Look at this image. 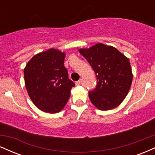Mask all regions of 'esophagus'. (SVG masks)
Segmentation results:
<instances>
[{"instance_id":"esophagus-1","label":"esophagus","mask_w":155,"mask_h":155,"mask_svg":"<svg viewBox=\"0 0 155 155\" xmlns=\"http://www.w3.org/2000/svg\"><path fill=\"white\" fill-rule=\"evenodd\" d=\"M81 79L79 80V81H76V86H79V85L81 84Z\"/></svg>"}]
</instances>
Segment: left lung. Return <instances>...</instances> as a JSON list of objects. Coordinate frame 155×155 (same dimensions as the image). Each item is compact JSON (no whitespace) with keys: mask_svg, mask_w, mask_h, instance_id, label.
I'll use <instances>...</instances> for the list:
<instances>
[{"mask_svg":"<svg viewBox=\"0 0 155 155\" xmlns=\"http://www.w3.org/2000/svg\"><path fill=\"white\" fill-rule=\"evenodd\" d=\"M79 51L93 68L97 78L96 87L89 92L92 104L103 111L116 108L125 98L132 84L129 59L116 48L101 43Z\"/></svg>","mask_w":155,"mask_h":155,"instance_id":"8db88e82","label":"left lung"}]
</instances>
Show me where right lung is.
Here are the masks:
<instances>
[{"label": "right lung", "instance_id": "add662e5", "mask_svg": "<svg viewBox=\"0 0 155 155\" xmlns=\"http://www.w3.org/2000/svg\"><path fill=\"white\" fill-rule=\"evenodd\" d=\"M65 54L54 49L38 53L24 69L25 87L33 103L50 114L61 111L75 86L64 65Z\"/></svg>", "mask_w": 155, "mask_h": 155}]
</instances>
